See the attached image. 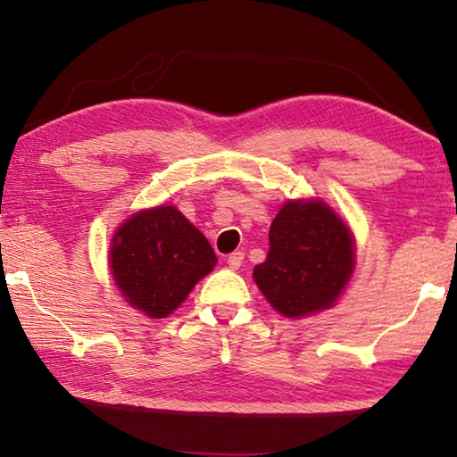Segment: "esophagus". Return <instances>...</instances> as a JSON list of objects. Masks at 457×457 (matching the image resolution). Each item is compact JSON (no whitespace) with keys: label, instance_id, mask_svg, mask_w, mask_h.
<instances>
[{"label":"esophagus","instance_id":"34e87169","mask_svg":"<svg viewBox=\"0 0 457 457\" xmlns=\"http://www.w3.org/2000/svg\"><path fill=\"white\" fill-rule=\"evenodd\" d=\"M241 263H244V252H234L228 257V265L231 270H239Z\"/></svg>","mask_w":457,"mask_h":457}]
</instances>
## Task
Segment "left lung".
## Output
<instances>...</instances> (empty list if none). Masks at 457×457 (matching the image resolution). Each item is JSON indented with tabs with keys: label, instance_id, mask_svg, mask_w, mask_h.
<instances>
[{
	"label": "left lung",
	"instance_id": "left-lung-1",
	"mask_svg": "<svg viewBox=\"0 0 457 457\" xmlns=\"http://www.w3.org/2000/svg\"><path fill=\"white\" fill-rule=\"evenodd\" d=\"M354 271L351 231L323 202H287L270 228L257 287L285 317H305L338 299Z\"/></svg>",
	"mask_w": 457,
	"mask_h": 457
}]
</instances>
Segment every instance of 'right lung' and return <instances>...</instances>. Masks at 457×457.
<instances>
[{
	"label": "right lung",
	"instance_id": "right-lung-1",
	"mask_svg": "<svg viewBox=\"0 0 457 457\" xmlns=\"http://www.w3.org/2000/svg\"><path fill=\"white\" fill-rule=\"evenodd\" d=\"M216 262L210 241L174 205L134 213L111 245L120 293L152 319L170 315Z\"/></svg>",
	"mask_w": 457,
	"mask_h": 457
}]
</instances>
